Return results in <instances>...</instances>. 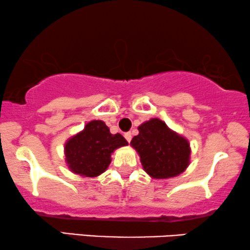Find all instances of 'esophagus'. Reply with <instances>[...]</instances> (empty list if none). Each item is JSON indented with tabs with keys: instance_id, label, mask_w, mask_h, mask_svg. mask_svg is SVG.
I'll list each match as a JSON object with an SVG mask.
<instances>
[{
	"instance_id": "esophagus-1",
	"label": "esophagus",
	"mask_w": 250,
	"mask_h": 250,
	"mask_svg": "<svg viewBox=\"0 0 250 250\" xmlns=\"http://www.w3.org/2000/svg\"><path fill=\"white\" fill-rule=\"evenodd\" d=\"M125 140H127L128 143H130V141H131V138H132L131 132H125Z\"/></svg>"
}]
</instances>
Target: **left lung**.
I'll use <instances>...</instances> for the list:
<instances>
[{"label":"left lung","mask_w":250,"mask_h":250,"mask_svg":"<svg viewBox=\"0 0 250 250\" xmlns=\"http://www.w3.org/2000/svg\"><path fill=\"white\" fill-rule=\"evenodd\" d=\"M130 145L140 154L143 168L151 178H174L185 172L190 160V144L159 119H151L138 127Z\"/></svg>","instance_id":"obj_1"}]
</instances>
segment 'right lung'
Instances as JSON below:
<instances>
[{"label": "right lung", "mask_w": 250, "mask_h": 250, "mask_svg": "<svg viewBox=\"0 0 250 250\" xmlns=\"http://www.w3.org/2000/svg\"><path fill=\"white\" fill-rule=\"evenodd\" d=\"M127 144L121 134H110L105 122L93 120L67 141L64 145L65 162L75 174L96 178L109 166L114 150Z\"/></svg>", "instance_id": "add662e5"}]
</instances>
